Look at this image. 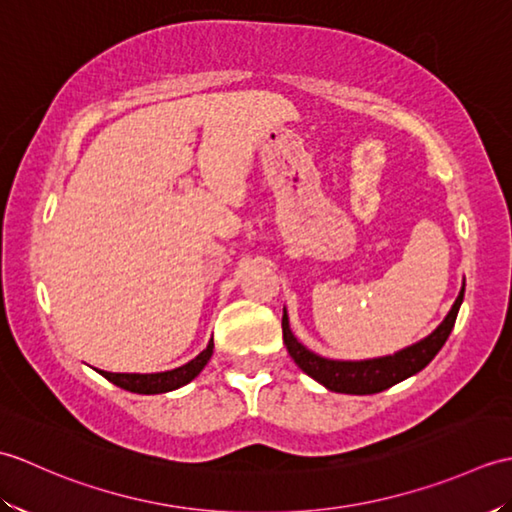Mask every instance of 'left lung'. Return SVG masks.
Instances as JSON below:
<instances>
[{
  "mask_svg": "<svg viewBox=\"0 0 512 512\" xmlns=\"http://www.w3.org/2000/svg\"><path fill=\"white\" fill-rule=\"evenodd\" d=\"M464 286L458 299L451 306L449 314L444 321L433 330L429 336H424L418 343L402 347V350L378 356V358H363V361H339V358H325L321 354H314L306 345L299 343V339L290 330L288 310L284 308V319H281V328H284V343L286 350L292 356L301 372H306L310 378L317 380L325 389L336 391V394H354V396H367L378 394V391L389 389L391 385L400 383L420 369L427 367L436 354L447 343L449 334L458 319L460 306L464 301Z\"/></svg>",
  "mask_w": 512,
  "mask_h": 512,
  "instance_id": "8db88e82",
  "label": "left lung"
}]
</instances>
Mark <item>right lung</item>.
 <instances>
[{
    "mask_svg": "<svg viewBox=\"0 0 512 512\" xmlns=\"http://www.w3.org/2000/svg\"><path fill=\"white\" fill-rule=\"evenodd\" d=\"M213 356V341H209L206 350H202L198 356L189 361L187 365L169 369V372H156V374H114V372H103L99 369V374L105 376L110 383L116 387L134 391V394H167V391L180 389L182 385L191 383V380L198 376L204 365L211 361Z\"/></svg>",
    "mask_w": 512,
    "mask_h": 512,
    "instance_id": "1",
    "label": "right lung"
}]
</instances>
